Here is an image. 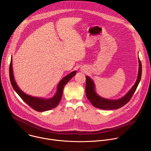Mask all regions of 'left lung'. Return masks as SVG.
Masks as SVG:
<instances>
[{
	"label": "left lung",
	"instance_id": "obj_1",
	"mask_svg": "<svg viewBox=\"0 0 151 151\" xmlns=\"http://www.w3.org/2000/svg\"><path fill=\"white\" fill-rule=\"evenodd\" d=\"M139 69L137 79L135 84L124 97L118 100H109L103 99L99 96L94 91L95 87L93 81L89 76H86V96H87L88 99L93 104V106L96 107H97V108L104 110L117 109L126 104L129 101H130L137 87L142 76V63L139 58Z\"/></svg>",
	"mask_w": 151,
	"mask_h": 151
}]
</instances>
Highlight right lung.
<instances>
[{
  "label": "right lung",
  "instance_id": "1",
  "mask_svg": "<svg viewBox=\"0 0 151 151\" xmlns=\"http://www.w3.org/2000/svg\"><path fill=\"white\" fill-rule=\"evenodd\" d=\"M76 72L73 71L68 75L66 76L63 79H61V81L58 85L57 91L55 95L54 96V97L45 100L30 96L27 94H26L21 91L17 86L14 78L12 67V58L11 60V63L9 65V78L13 88L19 96L21 99H22L25 103H26L30 107H31L33 109L37 112L47 111L51 109H53L56 106H57L61 99L64 87L70 81V79H71V78L76 75Z\"/></svg>",
  "mask_w": 151,
  "mask_h": 151
}]
</instances>
